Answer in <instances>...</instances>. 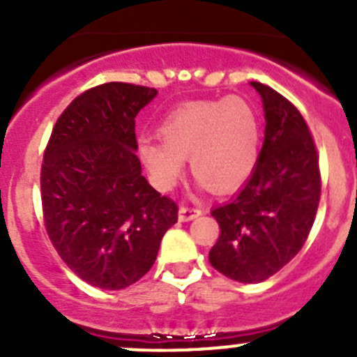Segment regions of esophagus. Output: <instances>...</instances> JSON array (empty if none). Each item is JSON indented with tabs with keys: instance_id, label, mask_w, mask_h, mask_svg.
<instances>
[{
	"instance_id": "34e87169",
	"label": "esophagus",
	"mask_w": 357,
	"mask_h": 357,
	"mask_svg": "<svg viewBox=\"0 0 357 357\" xmlns=\"http://www.w3.org/2000/svg\"><path fill=\"white\" fill-rule=\"evenodd\" d=\"M200 214L202 211L197 207H188V205H181V207H179V221L181 222L192 221V219L199 218Z\"/></svg>"
}]
</instances>
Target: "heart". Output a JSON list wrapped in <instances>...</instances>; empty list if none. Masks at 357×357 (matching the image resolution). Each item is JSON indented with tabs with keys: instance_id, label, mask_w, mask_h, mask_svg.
Here are the masks:
<instances>
[{
	"instance_id": "b5f03b06",
	"label": "heart",
	"mask_w": 357,
	"mask_h": 357,
	"mask_svg": "<svg viewBox=\"0 0 357 357\" xmlns=\"http://www.w3.org/2000/svg\"><path fill=\"white\" fill-rule=\"evenodd\" d=\"M157 132L160 139H139L138 157L162 192L178 183L185 158L193 176L214 192L238 188L257 164L261 128L254 107L242 96L185 103Z\"/></svg>"
}]
</instances>
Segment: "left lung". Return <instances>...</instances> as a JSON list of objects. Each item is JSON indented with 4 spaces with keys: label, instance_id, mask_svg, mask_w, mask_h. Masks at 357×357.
Here are the masks:
<instances>
[{
    "label": "left lung",
    "instance_id": "left-lung-1",
    "mask_svg": "<svg viewBox=\"0 0 357 357\" xmlns=\"http://www.w3.org/2000/svg\"><path fill=\"white\" fill-rule=\"evenodd\" d=\"M250 84L262 98L264 143L243 188L211 212L221 233L208 261L240 283L264 282L298 254L321 195L318 152L301 112L269 86Z\"/></svg>",
    "mask_w": 357,
    "mask_h": 357
}]
</instances>
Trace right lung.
<instances>
[{"mask_svg":"<svg viewBox=\"0 0 357 357\" xmlns=\"http://www.w3.org/2000/svg\"><path fill=\"white\" fill-rule=\"evenodd\" d=\"M157 89L105 82L62 112L41 165L46 233L81 280L121 290L150 271L178 205L142 174L135 117Z\"/></svg>","mask_w":357,"mask_h":357,"instance_id":"add662e5","label":"right lung"}]
</instances>
